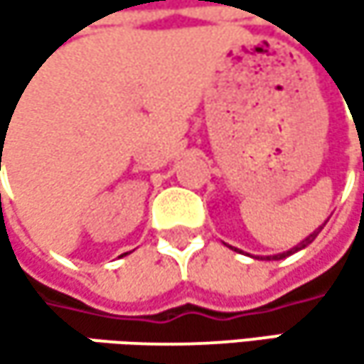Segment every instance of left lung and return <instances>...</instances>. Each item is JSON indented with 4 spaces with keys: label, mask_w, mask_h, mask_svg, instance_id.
Returning a JSON list of instances; mask_svg holds the SVG:
<instances>
[{
    "label": "left lung",
    "mask_w": 364,
    "mask_h": 364,
    "mask_svg": "<svg viewBox=\"0 0 364 364\" xmlns=\"http://www.w3.org/2000/svg\"><path fill=\"white\" fill-rule=\"evenodd\" d=\"M321 230H323V228H318V230H316L314 234H310V236H308V238H306L304 242H299V245H297L295 249H291V251H287V253L274 255V257H265V259H284V257H289V255H293V253H297V251H301V249H306L308 245H312V242H314V238L318 236V232H321Z\"/></svg>",
    "instance_id": "1"
}]
</instances>
